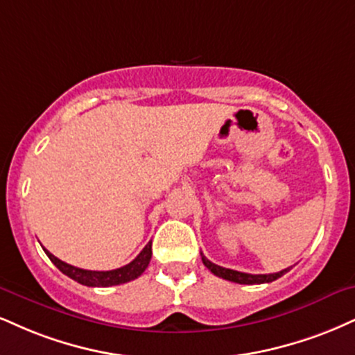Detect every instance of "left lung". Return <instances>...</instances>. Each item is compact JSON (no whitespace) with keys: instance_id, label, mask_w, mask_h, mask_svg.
<instances>
[{"instance_id":"left-lung-1","label":"left lung","mask_w":355,"mask_h":355,"mask_svg":"<svg viewBox=\"0 0 355 355\" xmlns=\"http://www.w3.org/2000/svg\"><path fill=\"white\" fill-rule=\"evenodd\" d=\"M202 261L205 266L210 270L213 275L218 276V277H223V279H228V281H233V283H238V284H263V283H271V281L277 279V277H281L283 275H286L291 268H286V270L279 271V272H271V275H248V272H241V271H234V270H228V268H223V266H218V264L211 263L210 259H207L202 253Z\"/></svg>"}]
</instances>
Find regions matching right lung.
Returning <instances> with one entry per match:
<instances>
[{"instance_id":"add662e5","label":"right lung","mask_w":355,"mask_h":355,"mask_svg":"<svg viewBox=\"0 0 355 355\" xmlns=\"http://www.w3.org/2000/svg\"><path fill=\"white\" fill-rule=\"evenodd\" d=\"M44 253L49 256L51 261L54 263V266L58 268L59 271L64 272L66 276H69L71 279L78 281L79 284L91 286V288H107V286H115V284H123L129 283L132 279H137L142 272L147 270L148 263H150L152 258V241L147 243V246L140 251L139 256L130 261L125 266L117 268V270L110 271H89V270H80V268L72 266V264H67L61 261L59 258H55L54 254H51L46 248H42Z\"/></svg>"}]
</instances>
